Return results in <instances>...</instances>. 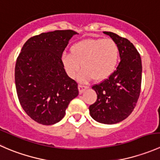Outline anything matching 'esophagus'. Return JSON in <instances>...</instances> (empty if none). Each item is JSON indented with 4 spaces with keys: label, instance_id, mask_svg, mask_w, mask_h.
<instances>
[{
    "label": "esophagus",
    "instance_id": "obj_1",
    "mask_svg": "<svg viewBox=\"0 0 160 160\" xmlns=\"http://www.w3.org/2000/svg\"><path fill=\"white\" fill-rule=\"evenodd\" d=\"M88 87L84 86V85L80 84L78 86V89H79V92H80V93H83V92L84 91V90H86V89H88Z\"/></svg>",
    "mask_w": 160,
    "mask_h": 160
}]
</instances>
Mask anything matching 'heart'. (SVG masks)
Listing matches in <instances>:
<instances>
[{"instance_id":"heart-1","label":"heart","mask_w":160,"mask_h":160,"mask_svg":"<svg viewBox=\"0 0 160 160\" xmlns=\"http://www.w3.org/2000/svg\"><path fill=\"white\" fill-rule=\"evenodd\" d=\"M118 45L111 38H87L74 43L70 53H64L61 62L71 78L80 74L81 81L103 80L115 70L119 60Z\"/></svg>"}]
</instances>
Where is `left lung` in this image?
<instances>
[{"label":"left lung","instance_id":"1","mask_svg":"<svg viewBox=\"0 0 160 160\" xmlns=\"http://www.w3.org/2000/svg\"><path fill=\"white\" fill-rule=\"evenodd\" d=\"M118 45L121 61L108 79L92 87L98 98L89 107L95 121L112 125L125 120L135 108L141 91L142 60L134 45L125 38L104 32Z\"/></svg>","mask_w":160,"mask_h":160}]
</instances>
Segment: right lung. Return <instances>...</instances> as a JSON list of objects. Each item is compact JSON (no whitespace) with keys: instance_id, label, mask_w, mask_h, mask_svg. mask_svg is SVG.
Wrapping results in <instances>:
<instances>
[{"instance_id":"obj_1","label":"right lung","mask_w":160,"mask_h":160,"mask_svg":"<svg viewBox=\"0 0 160 160\" xmlns=\"http://www.w3.org/2000/svg\"><path fill=\"white\" fill-rule=\"evenodd\" d=\"M77 32L56 30L32 37L16 61L14 80L22 108L44 125L62 120L66 109L79 94L77 83L68 77L61 62L69 41Z\"/></svg>"}]
</instances>
